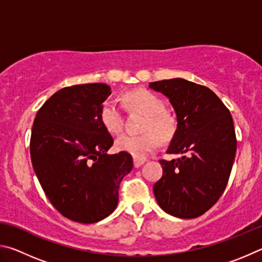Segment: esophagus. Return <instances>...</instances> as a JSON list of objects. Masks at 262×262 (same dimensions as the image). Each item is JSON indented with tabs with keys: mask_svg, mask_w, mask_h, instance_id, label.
<instances>
[{
	"mask_svg": "<svg viewBox=\"0 0 262 262\" xmlns=\"http://www.w3.org/2000/svg\"><path fill=\"white\" fill-rule=\"evenodd\" d=\"M145 163V159H136L134 158V166L135 167H140L143 165V164Z\"/></svg>",
	"mask_w": 262,
	"mask_h": 262,
	"instance_id": "1",
	"label": "esophagus"
}]
</instances>
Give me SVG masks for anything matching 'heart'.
<instances>
[{
  "label": "heart",
  "instance_id": "b5f03b06",
  "mask_svg": "<svg viewBox=\"0 0 262 262\" xmlns=\"http://www.w3.org/2000/svg\"><path fill=\"white\" fill-rule=\"evenodd\" d=\"M125 103L132 108L139 110L147 115L143 123V130L139 135L122 134L115 141L119 151L127 152L136 159H144L161 145V140H170L174 134L176 122L170 114L165 112V103L154 92L144 89L128 92ZM100 121L112 134L120 133L123 127V114L117 100H106L100 108Z\"/></svg>",
  "mask_w": 262,
  "mask_h": 262
}]
</instances>
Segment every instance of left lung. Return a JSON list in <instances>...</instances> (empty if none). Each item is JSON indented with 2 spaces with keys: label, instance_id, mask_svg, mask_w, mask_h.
Wrapping results in <instances>:
<instances>
[{
  "label": "left lung",
  "instance_id": "1",
  "mask_svg": "<svg viewBox=\"0 0 262 262\" xmlns=\"http://www.w3.org/2000/svg\"><path fill=\"white\" fill-rule=\"evenodd\" d=\"M174 108L177 129L159 161L163 176L154 185L162 209L179 219H195L215 205L227 187L237 140L230 111L210 89L184 78L149 83Z\"/></svg>",
  "mask_w": 262,
  "mask_h": 262
}]
</instances>
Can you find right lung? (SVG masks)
Here are the masks:
<instances>
[{
    "label": "right lung",
    "mask_w": 262,
    "mask_h": 262,
    "mask_svg": "<svg viewBox=\"0 0 262 262\" xmlns=\"http://www.w3.org/2000/svg\"><path fill=\"white\" fill-rule=\"evenodd\" d=\"M111 95L104 83L63 88L35 115L30 152L35 176L55 209L90 224L118 206L119 186L133 168L129 154L107 155L113 139L100 121Z\"/></svg>",
    "instance_id": "obj_1"
}]
</instances>
